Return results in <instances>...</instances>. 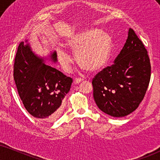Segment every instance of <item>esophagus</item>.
I'll return each mask as SVG.
<instances>
[{
	"label": "esophagus",
	"instance_id": "1",
	"mask_svg": "<svg viewBox=\"0 0 160 160\" xmlns=\"http://www.w3.org/2000/svg\"><path fill=\"white\" fill-rule=\"evenodd\" d=\"M82 82H83V79H82V78H75L73 81V83L75 84H78Z\"/></svg>",
	"mask_w": 160,
	"mask_h": 160
}]
</instances>
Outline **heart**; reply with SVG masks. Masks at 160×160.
<instances>
[{"label": "heart", "mask_w": 160, "mask_h": 160, "mask_svg": "<svg viewBox=\"0 0 160 160\" xmlns=\"http://www.w3.org/2000/svg\"><path fill=\"white\" fill-rule=\"evenodd\" d=\"M65 47L76 52L78 64L92 72L103 69L109 60L112 49V39L108 32L96 29L74 33L67 38ZM59 62L64 70H70L72 58L62 47L57 48Z\"/></svg>", "instance_id": "heart-1"}]
</instances>
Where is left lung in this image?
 I'll return each instance as SVG.
<instances>
[{
	"label": "left lung",
	"instance_id": "8db88e82",
	"mask_svg": "<svg viewBox=\"0 0 160 160\" xmlns=\"http://www.w3.org/2000/svg\"><path fill=\"white\" fill-rule=\"evenodd\" d=\"M151 78V64L146 49L134 31L128 38L114 64L92 79L93 98L98 108L113 117L131 113L142 101Z\"/></svg>",
	"mask_w": 160,
	"mask_h": 160
}]
</instances>
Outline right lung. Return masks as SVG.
Listing matches in <instances>:
<instances>
[{
	"label": "right lung",
	"mask_w": 160,
	"mask_h": 160,
	"mask_svg": "<svg viewBox=\"0 0 160 160\" xmlns=\"http://www.w3.org/2000/svg\"><path fill=\"white\" fill-rule=\"evenodd\" d=\"M57 63L56 51L47 57L39 56L28 40L20 43L14 64V80L26 110L41 121L50 122L62 110V101L70 91L72 79L52 66Z\"/></svg>",
	"instance_id": "obj_1"
}]
</instances>
